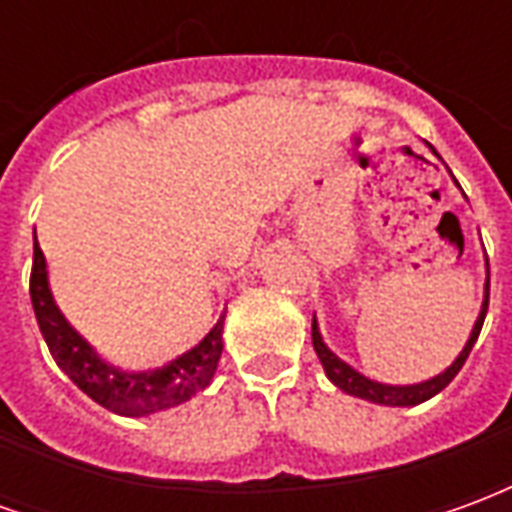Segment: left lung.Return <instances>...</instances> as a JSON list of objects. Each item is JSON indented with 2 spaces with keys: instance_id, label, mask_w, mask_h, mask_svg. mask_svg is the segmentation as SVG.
<instances>
[{
  "instance_id": "1",
  "label": "left lung",
  "mask_w": 512,
  "mask_h": 512,
  "mask_svg": "<svg viewBox=\"0 0 512 512\" xmlns=\"http://www.w3.org/2000/svg\"><path fill=\"white\" fill-rule=\"evenodd\" d=\"M428 147L433 150V145H428ZM433 156H436V150H433ZM488 277H491V274H488V257H485L483 304H480V315H477V321H474L469 340H466L463 351L455 356V362H452V365L447 367L444 373L428 378V381H419V384L395 386V384H381V381L367 378L365 373H359L356 367H351L348 362H343V359L334 354L329 345L323 343L321 326H318V321L312 318V348H315V354H318V359H321L326 378H329L334 386H340L345 395L362 397V400H370V403H378V406H419V403H425V400H430L433 395H439L441 389L450 384L452 378L458 376V370H461L463 362L469 359L474 343H477V337H480V329H483V321H485V312H488Z\"/></svg>"
}]
</instances>
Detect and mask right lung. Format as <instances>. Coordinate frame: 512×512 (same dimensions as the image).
Wrapping results in <instances>:
<instances>
[{
	"mask_svg": "<svg viewBox=\"0 0 512 512\" xmlns=\"http://www.w3.org/2000/svg\"><path fill=\"white\" fill-rule=\"evenodd\" d=\"M29 296H32V310L38 318L40 334L49 345L57 367L84 395L93 397L98 406L109 408L120 417H150L158 411L175 408L194 395H200L213 381L224 348V312L200 343L189 348L186 354L175 356L167 365L156 370H123L106 362L62 315L49 288V268H46V257L40 252L38 238H35Z\"/></svg>",
	"mask_w": 512,
	"mask_h": 512,
	"instance_id": "add662e5",
	"label": "right lung"
}]
</instances>
